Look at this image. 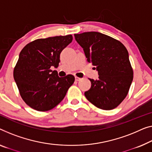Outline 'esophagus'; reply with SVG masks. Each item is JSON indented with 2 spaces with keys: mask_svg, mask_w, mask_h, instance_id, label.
I'll list each match as a JSON object with an SVG mask.
<instances>
[{
  "mask_svg": "<svg viewBox=\"0 0 152 152\" xmlns=\"http://www.w3.org/2000/svg\"><path fill=\"white\" fill-rule=\"evenodd\" d=\"M75 80H76V81H80V80H81V78H78V77H77V76H76V77H75Z\"/></svg>",
  "mask_w": 152,
  "mask_h": 152,
  "instance_id": "esophagus-1",
  "label": "esophagus"
}]
</instances>
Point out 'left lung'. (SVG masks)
<instances>
[{"label":"left lung","instance_id":"left-lung-1","mask_svg":"<svg viewBox=\"0 0 152 152\" xmlns=\"http://www.w3.org/2000/svg\"><path fill=\"white\" fill-rule=\"evenodd\" d=\"M74 37L99 75L96 80L89 79L91 87L85 92V97L101 109L116 108L125 99L133 80L126 47L119 41L95 31L75 34Z\"/></svg>","mask_w":152,"mask_h":152}]
</instances>
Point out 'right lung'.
I'll use <instances>...</instances> for the list:
<instances>
[{"label":"right lung","instance_id":"1","mask_svg":"<svg viewBox=\"0 0 152 152\" xmlns=\"http://www.w3.org/2000/svg\"><path fill=\"white\" fill-rule=\"evenodd\" d=\"M72 35L38 39L23 48L13 70V78L22 98L33 109L47 111L65 98L75 78L59 77L56 70L60 54L72 42Z\"/></svg>","mask_w":152,"mask_h":152}]
</instances>
